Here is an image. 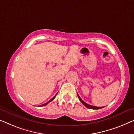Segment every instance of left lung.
<instances>
[{
  "instance_id": "obj_1",
  "label": "left lung",
  "mask_w": 134,
  "mask_h": 134,
  "mask_svg": "<svg viewBox=\"0 0 134 134\" xmlns=\"http://www.w3.org/2000/svg\"><path fill=\"white\" fill-rule=\"evenodd\" d=\"M77 96H78V97H79V99H80V102L84 104V105L86 106V108H89V109H102V108H104V107H97V106H92V105H90V104H87L86 103H85L84 101H83L82 99H81V98L80 97V96H79V94H77Z\"/></svg>"
}]
</instances>
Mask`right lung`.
<instances>
[{
	"label": "right lung",
	"instance_id": "1",
	"mask_svg": "<svg viewBox=\"0 0 134 134\" xmlns=\"http://www.w3.org/2000/svg\"><path fill=\"white\" fill-rule=\"evenodd\" d=\"M57 94H55V96H54V97L53 98H51V100H50L49 101H48V102H46V103H44V104H42V105H40V106H46V104H47L48 103H49L50 102H51V101H53L54 99V98H55V97H56V96H57Z\"/></svg>",
	"mask_w": 134,
	"mask_h": 134
}]
</instances>
